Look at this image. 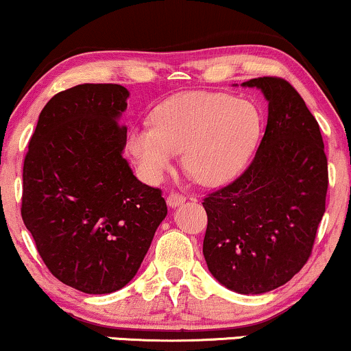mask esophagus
Here are the masks:
<instances>
[{"instance_id":"1","label":"esophagus","mask_w":351,"mask_h":351,"mask_svg":"<svg viewBox=\"0 0 351 351\" xmlns=\"http://www.w3.org/2000/svg\"><path fill=\"white\" fill-rule=\"evenodd\" d=\"M185 202V197L182 195V193H177V192H171L167 195V205L169 207L176 208V207H180Z\"/></svg>"}]
</instances>
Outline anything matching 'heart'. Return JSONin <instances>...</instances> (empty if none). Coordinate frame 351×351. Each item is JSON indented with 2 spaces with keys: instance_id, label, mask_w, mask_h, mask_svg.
Instances as JSON below:
<instances>
[{
  "instance_id": "obj_1",
  "label": "heart",
  "mask_w": 351,
  "mask_h": 351,
  "mask_svg": "<svg viewBox=\"0 0 351 351\" xmlns=\"http://www.w3.org/2000/svg\"><path fill=\"white\" fill-rule=\"evenodd\" d=\"M261 134V117L248 100L226 93L191 92L159 103L151 126H133L126 151L141 174L158 182L174 166L176 152L197 182L215 187L248 162Z\"/></svg>"
}]
</instances>
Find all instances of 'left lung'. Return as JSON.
Segmentation results:
<instances>
[{"mask_svg":"<svg viewBox=\"0 0 351 351\" xmlns=\"http://www.w3.org/2000/svg\"><path fill=\"white\" fill-rule=\"evenodd\" d=\"M241 85L265 95L267 125L250 167L204 200V256L230 291L265 294L311 256L325 213L327 156L319 123L289 82L259 77Z\"/></svg>","mask_w":351,"mask_h":351,"instance_id":"left-lung-1","label":"left lung"}]
</instances>
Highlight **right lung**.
Returning a JSON list of instances; mask_svg holds the SVG:
<instances>
[{
  "instance_id": "obj_1",
  "label": "right lung",
  "mask_w": 351,
  "mask_h": 351,
  "mask_svg": "<svg viewBox=\"0 0 351 351\" xmlns=\"http://www.w3.org/2000/svg\"><path fill=\"white\" fill-rule=\"evenodd\" d=\"M128 97L117 84L53 95L24 159V225L49 271L85 294L125 287L167 215L159 189L139 182L123 158Z\"/></svg>"
}]
</instances>
